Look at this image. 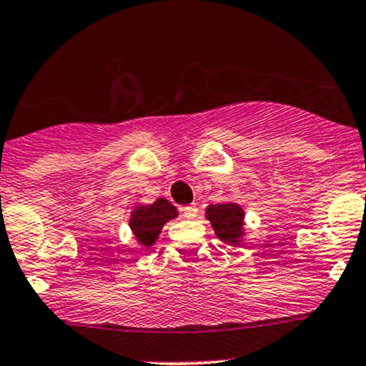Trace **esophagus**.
I'll return each instance as SVG.
<instances>
[{
	"mask_svg": "<svg viewBox=\"0 0 366 366\" xmlns=\"http://www.w3.org/2000/svg\"><path fill=\"white\" fill-rule=\"evenodd\" d=\"M182 214L186 219H194V217H198V207L196 204H187V207L182 208Z\"/></svg>",
	"mask_w": 366,
	"mask_h": 366,
	"instance_id": "34e87169",
	"label": "esophagus"
}]
</instances>
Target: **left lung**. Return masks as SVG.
I'll return each instance as SVG.
<instances>
[{
  "instance_id": "8db88e82",
  "label": "left lung",
  "mask_w": 366,
  "mask_h": 366,
  "mask_svg": "<svg viewBox=\"0 0 366 366\" xmlns=\"http://www.w3.org/2000/svg\"><path fill=\"white\" fill-rule=\"evenodd\" d=\"M207 219L212 222L215 234L224 243H238L243 236V208L236 203L210 204Z\"/></svg>"
}]
</instances>
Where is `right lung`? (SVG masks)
<instances>
[{
    "label": "right lung",
    "instance_id": "1",
    "mask_svg": "<svg viewBox=\"0 0 366 366\" xmlns=\"http://www.w3.org/2000/svg\"><path fill=\"white\" fill-rule=\"evenodd\" d=\"M177 208L167 199L159 198L147 207H137L132 212L130 227L134 231L135 238L144 247H151L158 239L162 227L168 220L175 219Z\"/></svg>",
    "mask_w": 366,
    "mask_h": 366
}]
</instances>
